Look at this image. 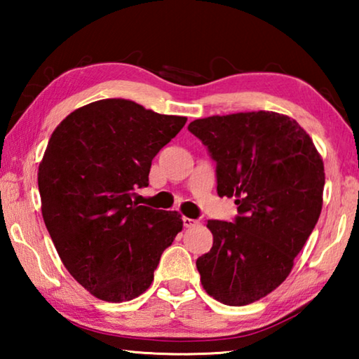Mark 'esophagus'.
<instances>
[{
	"label": "esophagus",
	"instance_id": "esophagus-1",
	"mask_svg": "<svg viewBox=\"0 0 359 359\" xmlns=\"http://www.w3.org/2000/svg\"><path fill=\"white\" fill-rule=\"evenodd\" d=\"M182 222H184V226L185 228H194L199 223L198 220H194V218H188V217L182 218Z\"/></svg>",
	"mask_w": 359,
	"mask_h": 359
}]
</instances>
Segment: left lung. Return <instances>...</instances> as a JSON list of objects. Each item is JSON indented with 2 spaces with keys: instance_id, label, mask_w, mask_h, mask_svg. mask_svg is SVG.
Wrapping results in <instances>:
<instances>
[{
  "instance_id": "obj_1",
  "label": "left lung",
  "mask_w": 359,
  "mask_h": 359,
  "mask_svg": "<svg viewBox=\"0 0 359 359\" xmlns=\"http://www.w3.org/2000/svg\"><path fill=\"white\" fill-rule=\"evenodd\" d=\"M188 130L217 163L218 196L236 198L233 223L209 220L210 252L196 259L201 283L226 306L274 291L318 222L325 166L311 136L269 111L198 118Z\"/></svg>"
}]
</instances>
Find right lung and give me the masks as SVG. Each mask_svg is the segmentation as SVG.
Returning a JSON list of instances; mask_svg holds the SVG:
<instances>
[{"label": "right lung", "instance_id": "right-lung-1", "mask_svg": "<svg viewBox=\"0 0 359 359\" xmlns=\"http://www.w3.org/2000/svg\"><path fill=\"white\" fill-rule=\"evenodd\" d=\"M185 123L111 98L76 109L48 139L38 171L42 218L66 269L98 299L142 294L184 226L179 212L131 196L149 187L151 160Z\"/></svg>", "mask_w": 359, "mask_h": 359}]
</instances>
